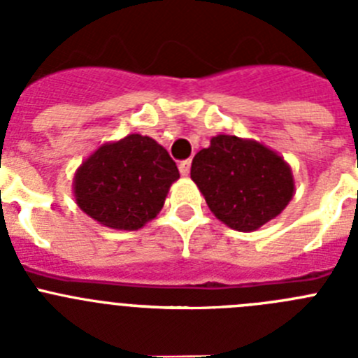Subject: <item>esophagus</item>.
I'll use <instances>...</instances> for the list:
<instances>
[{"mask_svg":"<svg viewBox=\"0 0 358 358\" xmlns=\"http://www.w3.org/2000/svg\"><path fill=\"white\" fill-rule=\"evenodd\" d=\"M189 169H192V161L189 159H185L179 163V172H181V176H188L189 173Z\"/></svg>","mask_w":358,"mask_h":358,"instance_id":"34e87169","label":"esophagus"}]
</instances>
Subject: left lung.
I'll return each mask as SVG.
<instances>
[{
	"instance_id": "1",
	"label": "left lung",
	"mask_w": 358,
	"mask_h": 358,
	"mask_svg": "<svg viewBox=\"0 0 358 358\" xmlns=\"http://www.w3.org/2000/svg\"><path fill=\"white\" fill-rule=\"evenodd\" d=\"M192 179L218 220L255 231L285 210L294 195L290 166L276 152L236 136H215L197 152Z\"/></svg>"
}]
</instances>
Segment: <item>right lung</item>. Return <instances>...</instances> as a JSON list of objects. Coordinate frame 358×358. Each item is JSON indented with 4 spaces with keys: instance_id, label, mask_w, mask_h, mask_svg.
<instances>
[{
    "instance_id": "obj_1",
    "label": "right lung",
    "mask_w": 358,
    "mask_h": 358,
    "mask_svg": "<svg viewBox=\"0 0 358 358\" xmlns=\"http://www.w3.org/2000/svg\"><path fill=\"white\" fill-rule=\"evenodd\" d=\"M179 179L176 161L148 136L131 134L102 145L75 176L84 213L113 229H140L161 211Z\"/></svg>"
}]
</instances>
